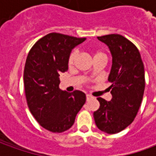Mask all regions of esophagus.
Listing matches in <instances>:
<instances>
[{
    "instance_id": "esophagus-1",
    "label": "esophagus",
    "mask_w": 156,
    "mask_h": 156,
    "mask_svg": "<svg viewBox=\"0 0 156 156\" xmlns=\"http://www.w3.org/2000/svg\"><path fill=\"white\" fill-rule=\"evenodd\" d=\"M86 98H87V101H88V100L92 98V95H90V94H87V95H86Z\"/></svg>"
}]
</instances>
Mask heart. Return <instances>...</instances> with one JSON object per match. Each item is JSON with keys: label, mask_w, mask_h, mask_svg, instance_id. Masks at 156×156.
<instances>
[{"label": "heart", "mask_w": 156, "mask_h": 156, "mask_svg": "<svg viewBox=\"0 0 156 156\" xmlns=\"http://www.w3.org/2000/svg\"><path fill=\"white\" fill-rule=\"evenodd\" d=\"M77 55H78V52H77V50H74V51L70 54V55H69V67H72V66L74 65V63H75V59H76V57H77ZM103 55V54H102L101 52H96V53L94 54V57L98 56V55Z\"/></svg>", "instance_id": "obj_1"}]
</instances>
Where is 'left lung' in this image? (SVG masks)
I'll return each instance as SVG.
<instances>
[{"mask_svg":"<svg viewBox=\"0 0 156 156\" xmlns=\"http://www.w3.org/2000/svg\"><path fill=\"white\" fill-rule=\"evenodd\" d=\"M97 38L112 55L108 75L112 99L97 98L100 108L94 112V118L101 131L116 134L133 122L139 110L145 89L144 65L138 48L122 35L113 34Z\"/></svg>","mask_w":156,"mask_h":156,"instance_id":"left-lung-1","label":"left lung"}]
</instances>
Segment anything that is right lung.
<instances>
[{
	"label": "right lung",
	"mask_w": 156,
	"mask_h": 156,
	"mask_svg": "<svg viewBox=\"0 0 156 156\" xmlns=\"http://www.w3.org/2000/svg\"><path fill=\"white\" fill-rule=\"evenodd\" d=\"M85 40L50 33L36 41L27 55L23 75L27 106L40 125L53 133L70 129L86 102L83 92L59 88L60 73L69 69L72 49Z\"/></svg>",
	"instance_id": "add662e5"
}]
</instances>
